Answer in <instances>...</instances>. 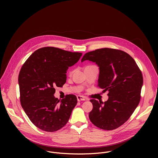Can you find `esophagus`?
I'll use <instances>...</instances> for the list:
<instances>
[{"label": "esophagus", "instance_id": "1", "mask_svg": "<svg viewBox=\"0 0 158 158\" xmlns=\"http://www.w3.org/2000/svg\"><path fill=\"white\" fill-rule=\"evenodd\" d=\"M77 101L79 102L81 101H85V98L84 96H80V95H78L77 96Z\"/></svg>", "mask_w": 158, "mask_h": 158}]
</instances>
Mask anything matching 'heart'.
Here are the masks:
<instances>
[{
    "label": "heart",
    "mask_w": 158,
    "mask_h": 158,
    "mask_svg": "<svg viewBox=\"0 0 158 158\" xmlns=\"http://www.w3.org/2000/svg\"><path fill=\"white\" fill-rule=\"evenodd\" d=\"M88 66H91V65H88Z\"/></svg>",
    "instance_id": "obj_1"
}]
</instances>
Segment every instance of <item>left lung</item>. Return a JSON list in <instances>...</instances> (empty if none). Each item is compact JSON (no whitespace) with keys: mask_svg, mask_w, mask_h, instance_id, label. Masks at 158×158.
I'll return each mask as SVG.
<instances>
[{"mask_svg":"<svg viewBox=\"0 0 158 158\" xmlns=\"http://www.w3.org/2000/svg\"><path fill=\"white\" fill-rule=\"evenodd\" d=\"M89 60L99 67L98 87L108 91L107 101L90 100L93 108L89 118L98 127L115 129L126 122L138 106L143 77L134 59L118 49L102 48L87 52L81 62Z\"/></svg>","mask_w":158,"mask_h":158,"instance_id":"8db88e82","label":"left lung"}]
</instances>
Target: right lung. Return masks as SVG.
<instances>
[{
	"label": "right lung",
	"instance_id": "obj_1",
	"mask_svg": "<svg viewBox=\"0 0 158 158\" xmlns=\"http://www.w3.org/2000/svg\"><path fill=\"white\" fill-rule=\"evenodd\" d=\"M82 54L45 47L32 53L22 65L18 79L21 106L40 129L54 132L68 122L77 98L69 94L59 100L54 96V87L65 83L69 67L77 63Z\"/></svg>",
	"mask_w": 158,
	"mask_h": 158
}]
</instances>
